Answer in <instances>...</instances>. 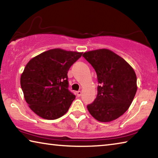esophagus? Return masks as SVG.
Returning a JSON list of instances; mask_svg holds the SVG:
<instances>
[{
	"instance_id": "1",
	"label": "esophagus",
	"mask_w": 158,
	"mask_h": 158,
	"mask_svg": "<svg viewBox=\"0 0 158 158\" xmlns=\"http://www.w3.org/2000/svg\"><path fill=\"white\" fill-rule=\"evenodd\" d=\"M81 91L79 90V91L77 92V96H81Z\"/></svg>"
}]
</instances>
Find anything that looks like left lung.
Instances as JSON below:
<instances>
[{
  "label": "left lung",
  "mask_w": 158,
  "mask_h": 158,
  "mask_svg": "<svg viewBox=\"0 0 158 158\" xmlns=\"http://www.w3.org/2000/svg\"><path fill=\"white\" fill-rule=\"evenodd\" d=\"M83 56L97 74L98 94L87 106L90 114L100 122H110L122 116L137 92V76L123 58L106 49L85 52Z\"/></svg>",
  "instance_id": "obj_1"
}]
</instances>
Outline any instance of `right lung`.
Returning a JSON list of instances; mask_svg holds the SVG:
<instances>
[{
	"instance_id": "right-lung-1",
	"label": "right lung",
	"mask_w": 158,
	"mask_h": 158,
	"mask_svg": "<svg viewBox=\"0 0 158 158\" xmlns=\"http://www.w3.org/2000/svg\"><path fill=\"white\" fill-rule=\"evenodd\" d=\"M82 53L51 49L34 57L21 76V86L29 107L39 116L54 120L68 111L75 99L68 89L69 69Z\"/></svg>"
}]
</instances>
